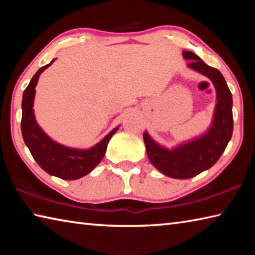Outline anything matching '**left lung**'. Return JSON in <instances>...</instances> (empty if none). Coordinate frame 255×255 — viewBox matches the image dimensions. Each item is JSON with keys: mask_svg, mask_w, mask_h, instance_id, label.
<instances>
[{"mask_svg": "<svg viewBox=\"0 0 255 255\" xmlns=\"http://www.w3.org/2000/svg\"><path fill=\"white\" fill-rule=\"evenodd\" d=\"M183 57L190 59L189 67L213 81L217 92V105L209 130L204 136L172 150L163 148L147 132H144L150 163L163 174L173 179H189L210 169L222 156L233 133V98L222 73L207 65L192 51H183Z\"/></svg>", "mask_w": 255, "mask_h": 255, "instance_id": "left-lung-1", "label": "left lung"}]
</instances>
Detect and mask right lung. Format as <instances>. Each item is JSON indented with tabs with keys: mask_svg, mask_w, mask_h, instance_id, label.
I'll use <instances>...</instances> for the list:
<instances>
[{
	"mask_svg": "<svg viewBox=\"0 0 255 255\" xmlns=\"http://www.w3.org/2000/svg\"><path fill=\"white\" fill-rule=\"evenodd\" d=\"M53 62L39 68V71L30 81L27 89L24 90L21 131L25 145L28 146L32 157L36 159L42 170L63 180H76L90 173L102 161L108 143L112 135L118 130V127L110 131L109 135L103 138L100 143L85 150L68 148L51 140L36 123L32 107L34 92H36L34 88L38 79Z\"/></svg>",
	"mask_w": 255,
	"mask_h": 255,
	"instance_id": "right-lung-1",
	"label": "right lung"
}]
</instances>
